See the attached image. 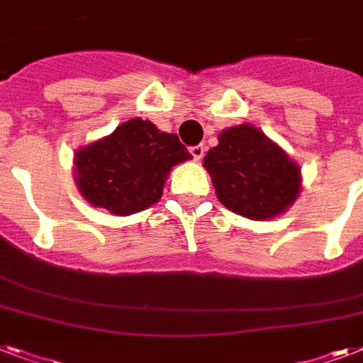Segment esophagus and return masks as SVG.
<instances>
[{
  "label": "esophagus",
  "instance_id": "esophagus-1",
  "mask_svg": "<svg viewBox=\"0 0 363 363\" xmlns=\"http://www.w3.org/2000/svg\"><path fill=\"white\" fill-rule=\"evenodd\" d=\"M190 154H192V156H194V160H196V162H199V160L203 158V154H205V147H203V145H196V147H192V148H190Z\"/></svg>",
  "mask_w": 363,
  "mask_h": 363
}]
</instances>
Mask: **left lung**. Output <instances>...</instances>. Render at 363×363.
<instances>
[{"label": "left lung", "instance_id": "obj_1", "mask_svg": "<svg viewBox=\"0 0 363 363\" xmlns=\"http://www.w3.org/2000/svg\"><path fill=\"white\" fill-rule=\"evenodd\" d=\"M203 165L218 201L245 218H275L286 213L301 192V167L248 122L222 130Z\"/></svg>", "mask_w": 363, "mask_h": 363}]
</instances>
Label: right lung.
Instances as JSON below:
<instances>
[{
	"label": "right lung",
	"mask_w": 363,
	"mask_h": 363,
	"mask_svg": "<svg viewBox=\"0 0 363 363\" xmlns=\"http://www.w3.org/2000/svg\"><path fill=\"white\" fill-rule=\"evenodd\" d=\"M190 158L177 133L135 116L79 148L73 171L79 192L92 207L130 216L158 203L171 169Z\"/></svg>",
	"instance_id": "obj_1"
}]
</instances>
